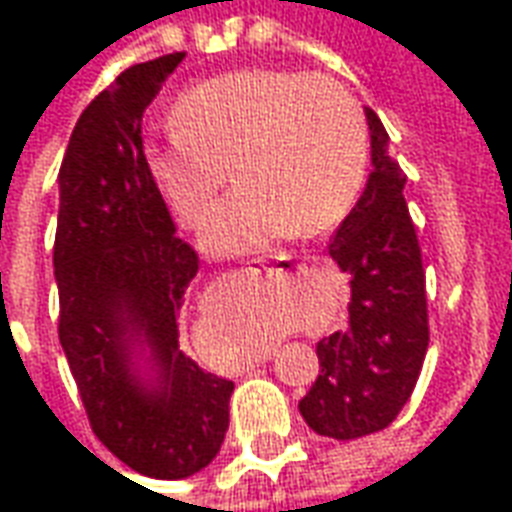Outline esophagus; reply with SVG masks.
<instances>
[{"mask_svg":"<svg viewBox=\"0 0 512 512\" xmlns=\"http://www.w3.org/2000/svg\"><path fill=\"white\" fill-rule=\"evenodd\" d=\"M290 268H293V263H290V257L279 255V257H277V263L271 266V271H290Z\"/></svg>","mask_w":512,"mask_h":512,"instance_id":"34e87169","label":"esophagus"}]
</instances>
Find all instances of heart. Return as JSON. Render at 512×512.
I'll list each match as a JSON object with an SVG mask.
<instances>
[{
    "instance_id": "heart-1",
    "label": "heart",
    "mask_w": 512,
    "mask_h": 512,
    "mask_svg": "<svg viewBox=\"0 0 512 512\" xmlns=\"http://www.w3.org/2000/svg\"><path fill=\"white\" fill-rule=\"evenodd\" d=\"M356 98L323 76L244 68L194 84L175 126L145 145V167L180 222L197 227L227 178L235 186L202 233L213 255L257 252L282 235H315L351 211L367 175Z\"/></svg>"
}]
</instances>
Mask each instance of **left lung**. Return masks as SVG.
Masks as SVG:
<instances>
[{
  "instance_id": "8db88e82",
  "label": "left lung",
  "mask_w": 512,
  "mask_h": 512,
  "mask_svg": "<svg viewBox=\"0 0 512 512\" xmlns=\"http://www.w3.org/2000/svg\"><path fill=\"white\" fill-rule=\"evenodd\" d=\"M373 172L337 227L329 255L351 279L348 323L318 343V378L299 400L304 422L329 439L384 430L406 406L428 351L425 271L408 216L406 175L367 106Z\"/></svg>"
}]
</instances>
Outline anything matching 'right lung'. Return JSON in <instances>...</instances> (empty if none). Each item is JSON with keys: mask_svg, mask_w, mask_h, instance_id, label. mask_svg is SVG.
Segmentation results:
<instances>
[{"mask_svg": "<svg viewBox=\"0 0 512 512\" xmlns=\"http://www.w3.org/2000/svg\"><path fill=\"white\" fill-rule=\"evenodd\" d=\"M183 54L131 65L95 95L60 167V343L93 433L134 472L183 480L216 458L233 381L180 351L197 255L145 167L142 117Z\"/></svg>", "mask_w": 512, "mask_h": 512, "instance_id": "right-lung-1", "label": "right lung"}]
</instances>
